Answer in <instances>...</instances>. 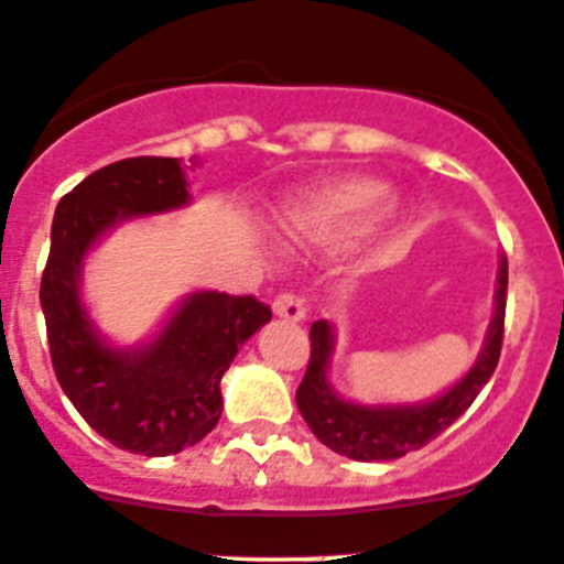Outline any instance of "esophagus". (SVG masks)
Masks as SVG:
<instances>
[{
	"mask_svg": "<svg viewBox=\"0 0 564 564\" xmlns=\"http://www.w3.org/2000/svg\"><path fill=\"white\" fill-rule=\"evenodd\" d=\"M271 306H274L276 315L284 317V321H304V317H306L304 301H301L295 293H290V290H282V293L276 295L274 304H271Z\"/></svg>",
	"mask_w": 564,
	"mask_h": 564,
	"instance_id": "34e87169",
	"label": "esophagus"
}]
</instances>
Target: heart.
<instances>
[{
  "label": "heart",
  "mask_w": 564,
  "mask_h": 564,
  "mask_svg": "<svg viewBox=\"0 0 564 564\" xmlns=\"http://www.w3.org/2000/svg\"><path fill=\"white\" fill-rule=\"evenodd\" d=\"M389 186L376 177H339L288 199L280 210L284 236L301 247L332 243L361 225L387 199ZM400 216L398 203H387L372 225L389 227Z\"/></svg>",
  "instance_id": "heart-1"
}]
</instances>
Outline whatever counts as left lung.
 <instances>
[{"mask_svg":"<svg viewBox=\"0 0 564 564\" xmlns=\"http://www.w3.org/2000/svg\"><path fill=\"white\" fill-rule=\"evenodd\" d=\"M507 306V258L499 263V288H496V312L488 326L482 354L474 367L449 392L431 403L416 405H359L337 398L328 387V356L334 348V334L326 321L310 328V365L295 389V403L310 431L334 453L354 460H394L411 449H422L427 442L447 431L474 403L488 378L494 376L505 337Z\"/></svg>","mask_w":564,"mask_h":564,"instance_id":"1","label":"left lung"}]
</instances>
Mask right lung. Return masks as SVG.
Returning a JSON list of instances; mask_svg holds the SVG:
<instances>
[{
	"mask_svg": "<svg viewBox=\"0 0 564 564\" xmlns=\"http://www.w3.org/2000/svg\"><path fill=\"white\" fill-rule=\"evenodd\" d=\"M186 203L177 159L139 155L93 172L54 210L41 280L59 387L98 436L148 458L181 453L214 431L221 416V376L238 348L271 321V306L254 295L203 290L188 295L144 348H109L95 332L79 301L87 249L117 221Z\"/></svg>",
	"mask_w": 564,
	"mask_h": 564,
	"instance_id": "right-lung-1",
	"label": "right lung"
}]
</instances>
